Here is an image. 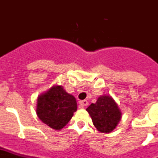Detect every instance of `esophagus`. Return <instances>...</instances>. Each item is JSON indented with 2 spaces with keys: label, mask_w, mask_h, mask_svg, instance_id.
I'll use <instances>...</instances> for the list:
<instances>
[{
  "label": "esophagus",
  "mask_w": 158,
  "mask_h": 158,
  "mask_svg": "<svg viewBox=\"0 0 158 158\" xmlns=\"http://www.w3.org/2000/svg\"><path fill=\"white\" fill-rule=\"evenodd\" d=\"M87 104H88V102H87V100H86V99H84V100H81V101L79 102V108H84V107H85V106H87Z\"/></svg>",
  "instance_id": "34e87169"
}]
</instances>
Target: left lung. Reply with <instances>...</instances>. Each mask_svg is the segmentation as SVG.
<instances>
[{
	"mask_svg": "<svg viewBox=\"0 0 158 158\" xmlns=\"http://www.w3.org/2000/svg\"><path fill=\"white\" fill-rule=\"evenodd\" d=\"M86 110L95 128L103 133L112 132L116 128L122 116L119 106L109 95H100L97 101L91 104Z\"/></svg>",
	"mask_w": 158,
	"mask_h": 158,
	"instance_id": "1",
	"label": "left lung"
}]
</instances>
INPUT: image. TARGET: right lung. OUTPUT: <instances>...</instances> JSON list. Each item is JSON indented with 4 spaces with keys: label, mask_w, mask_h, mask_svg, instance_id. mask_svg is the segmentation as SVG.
I'll return each instance as SVG.
<instances>
[{
    "label": "right lung",
    "mask_w": 158,
    "mask_h": 158,
    "mask_svg": "<svg viewBox=\"0 0 158 158\" xmlns=\"http://www.w3.org/2000/svg\"><path fill=\"white\" fill-rule=\"evenodd\" d=\"M77 111L75 96L67 93L62 85H54L38 96L36 113L45 124L61 130Z\"/></svg>",
    "instance_id": "1"
}]
</instances>
